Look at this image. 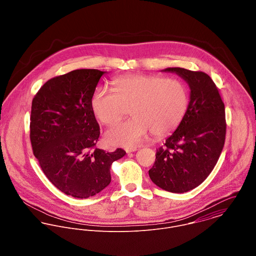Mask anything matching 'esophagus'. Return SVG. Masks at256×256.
<instances>
[{
    "mask_svg": "<svg viewBox=\"0 0 256 256\" xmlns=\"http://www.w3.org/2000/svg\"><path fill=\"white\" fill-rule=\"evenodd\" d=\"M138 148H136V146H134V148H126V152H136Z\"/></svg>",
    "mask_w": 256,
    "mask_h": 256,
    "instance_id": "1",
    "label": "esophagus"
}]
</instances>
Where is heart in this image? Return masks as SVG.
Instances as JSON below:
<instances>
[{
  "label": "heart",
  "instance_id": "heart-1",
  "mask_svg": "<svg viewBox=\"0 0 256 256\" xmlns=\"http://www.w3.org/2000/svg\"><path fill=\"white\" fill-rule=\"evenodd\" d=\"M114 92L98 88L90 98L96 118L111 125L128 114L133 117L119 123L106 133V142L113 146L133 148L150 132L160 137L174 131L187 112L189 90L178 78L158 74H126L112 80Z\"/></svg>",
  "mask_w": 256,
  "mask_h": 256
}]
</instances>
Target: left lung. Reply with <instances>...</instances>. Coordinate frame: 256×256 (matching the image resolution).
I'll use <instances>...</instances> for the list:
<instances>
[{
	"instance_id": "8db88e82",
	"label": "left lung",
	"mask_w": 256,
	"mask_h": 256,
	"mask_svg": "<svg viewBox=\"0 0 256 256\" xmlns=\"http://www.w3.org/2000/svg\"><path fill=\"white\" fill-rule=\"evenodd\" d=\"M162 72L182 78L190 88V102L180 126L156 150L148 176L160 188L183 193L203 182L219 160L226 138L224 104L207 74L183 68Z\"/></svg>"
}]
</instances>
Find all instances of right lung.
Masks as SVG:
<instances>
[{"mask_svg":"<svg viewBox=\"0 0 256 256\" xmlns=\"http://www.w3.org/2000/svg\"><path fill=\"white\" fill-rule=\"evenodd\" d=\"M80 69L47 80L32 100L30 141L46 178L74 198H88L111 182L113 162L125 156L117 148H96L100 125L90 98L102 74Z\"/></svg>","mask_w":256,"mask_h":256,"instance_id":"obj_1","label":"right lung"}]
</instances>
